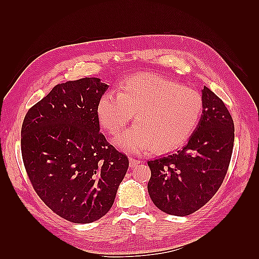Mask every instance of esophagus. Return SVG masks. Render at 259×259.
<instances>
[{
    "label": "esophagus",
    "instance_id": "1",
    "mask_svg": "<svg viewBox=\"0 0 259 259\" xmlns=\"http://www.w3.org/2000/svg\"><path fill=\"white\" fill-rule=\"evenodd\" d=\"M130 159V162H129V164H130V167L131 168H134V167H136L137 164H139L140 163V160H138V159H135V158H129Z\"/></svg>",
    "mask_w": 259,
    "mask_h": 259
}]
</instances>
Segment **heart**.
<instances>
[{"mask_svg":"<svg viewBox=\"0 0 259 259\" xmlns=\"http://www.w3.org/2000/svg\"><path fill=\"white\" fill-rule=\"evenodd\" d=\"M203 110L200 93L152 73H139L119 84L118 96L106 92L97 115L109 134L117 135L135 114L136 124L115 139L121 149L163 153L177 149L194 135Z\"/></svg>","mask_w":259,"mask_h":259,"instance_id":"1","label":"heart"}]
</instances>
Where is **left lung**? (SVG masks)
<instances>
[{"instance_id": "1", "label": "left lung", "mask_w": 259, "mask_h": 259, "mask_svg": "<svg viewBox=\"0 0 259 259\" xmlns=\"http://www.w3.org/2000/svg\"><path fill=\"white\" fill-rule=\"evenodd\" d=\"M199 123L183 149L148 161V192L161 211L188 216L211 199L226 177L235 126L219 97L203 87Z\"/></svg>"}]
</instances>
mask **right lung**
<instances>
[{"label": "right lung", "instance_id": "right-lung-1", "mask_svg": "<svg viewBox=\"0 0 259 259\" xmlns=\"http://www.w3.org/2000/svg\"><path fill=\"white\" fill-rule=\"evenodd\" d=\"M108 89L99 78L57 84L26 112L22 159L33 189L60 217L98 221L112 207L129 167L125 153L100 131L97 103Z\"/></svg>", "mask_w": 259, "mask_h": 259}]
</instances>
